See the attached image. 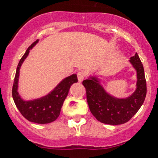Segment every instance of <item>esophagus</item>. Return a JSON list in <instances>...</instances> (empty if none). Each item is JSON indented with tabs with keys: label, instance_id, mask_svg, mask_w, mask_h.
Listing matches in <instances>:
<instances>
[{
	"label": "esophagus",
	"instance_id": "34e87169",
	"mask_svg": "<svg viewBox=\"0 0 158 158\" xmlns=\"http://www.w3.org/2000/svg\"><path fill=\"white\" fill-rule=\"evenodd\" d=\"M84 75H85V74H84V73L82 71L79 72V73L77 74V76H78L79 82H80V83H81V82H83V80H84Z\"/></svg>",
	"mask_w": 158,
	"mask_h": 158
}]
</instances>
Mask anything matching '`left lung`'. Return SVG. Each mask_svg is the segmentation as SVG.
<instances>
[{
	"label": "left lung",
	"mask_w": 158,
	"mask_h": 158,
	"mask_svg": "<svg viewBox=\"0 0 158 158\" xmlns=\"http://www.w3.org/2000/svg\"><path fill=\"white\" fill-rule=\"evenodd\" d=\"M129 61L136 71L137 83L134 93L126 98H117L109 94L96 75H89L83 81L90 111L100 122L112 125L127 122L144 102L147 85L144 69L138 53L135 52Z\"/></svg>",
	"instance_id": "left-lung-1"
}]
</instances>
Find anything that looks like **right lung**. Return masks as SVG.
I'll list each match as a JSON object with an SVG mask.
<instances>
[{
    "label": "right lung",
    "mask_w": 158,
    "mask_h": 158,
    "mask_svg": "<svg viewBox=\"0 0 158 158\" xmlns=\"http://www.w3.org/2000/svg\"><path fill=\"white\" fill-rule=\"evenodd\" d=\"M39 42L37 40L26 50L25 53L19 62L16 74L14 80L12 96L18 110L24 118L37 124H48L56 120L59 116L62 105L69 94V89L73 84L78 82L76 74H73L64 78L54 89L44 96L38 98L24 100L19 94V72L23 61L28 57L31 49Z\"/></svg>",
    "instance_id": "right-lung-1"
}]
</instances>
